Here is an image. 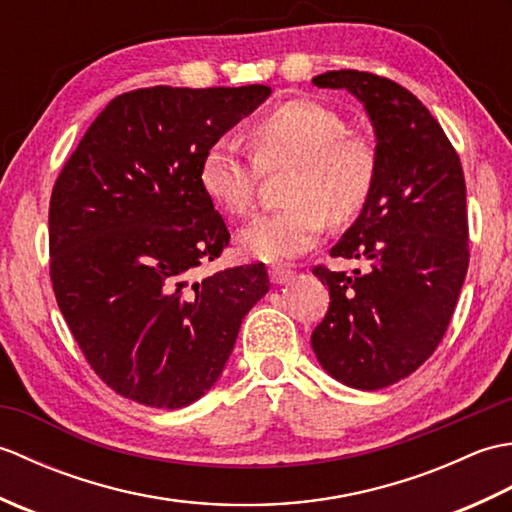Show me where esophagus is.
Returning <instances> with one entry per match:
<instances>
[{
	"label": "esophagus",
	"mask_w": 512,
	"mask_h": 512,
	"mask_svg": "<svg viewBox=\"0 0 512 512\" xmlns=\"http://www.w3.org/2000/svg\"><path fill=\"white\" fill-rule=\"evenodd\" d=\"M268 275L275 286H281V284H288V281L295 277V270L284 268V266H273V268H268Z\"/></svg>",
	"instance_id": "1"
}]
</instances>
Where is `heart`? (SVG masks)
I'll return each mask as SVG.
<instances>
[{
  "label": "heart",
  "instance_id": "1",
  "mask_svg": "<svg viewBox=\"0 0 512 512\" xmlns=\"http://www.w3.org/2000/svg\"><path fill=\"white\" fill-rule=\"evenodd\" d=\"M253 156L222 136L204 149L200 187L217 209L246 215L264 171L295 167L292 206L259 215L239 233V246L259 262L281 264L314 248L330 217L347 222L363 211L378 176V149L365 134L347 132L345 118L308 99L279 103L248 129Z\"/></svg>",
  "mask_w": 512,
  "mask_h": 512
}]
</instances>
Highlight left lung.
I'll return each instance as SVG.
<instances>
[{
  "label": "left lung",
  "instance_id": "obj_1",
  "mask_svg": "<svg viewBox=\"0 0 512 512\" xmlns=\"http://www.w3.org/2000/svg\"><path fill=\"white\" fill-rule=\"evenodd\" d=\"M312 83L354 94L376 132L374 191L330 250L369 270L314 266L330 308L310 339L332 378L374 391L416 372L449 328L469 268L464 171L440 123L396 81L332 70Z\"/></svg>",
  "mask_w": 512,
  "mask_h": 512
}]
</instances>
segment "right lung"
<instances>
[{"label": "right lung", "mask_w": 512, "mask_h": 512, "mask_svg": "<svg viewBox=\"0 0 512 512\" xmlns=\"http://www.w3.org/2000/svg\"><path fill=\"white\" fill-rule=\"evenodd\" d=\"M270 96L268 85L116 96L54 182L50 279L85 361L140 405L180 409L209 391L268 288L264 264L195 281L231 233L200 187V160Z\"/></svg>", "instance_id": "right-lung-1"}]
</instances>
